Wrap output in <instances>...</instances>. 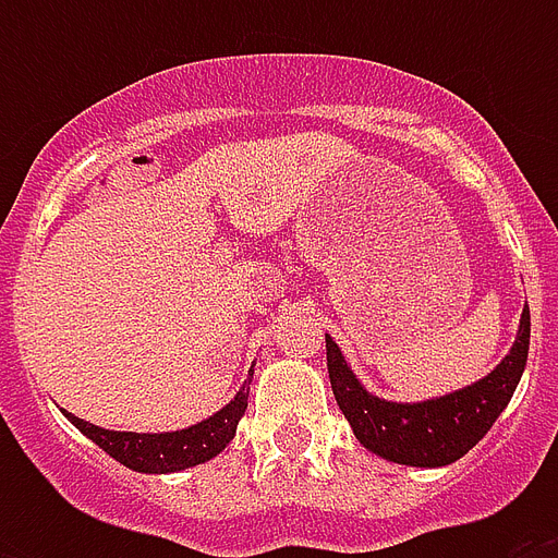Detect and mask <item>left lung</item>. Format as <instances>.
Masks as SVG:
<instances>
[{"label":"left lung","instance_id":"1","mask_svg":"<svg viewBox=\"0 0 558 558\" xmlns=\"http://www.w3.org/2000/svg\"><path fill=\"white\" fill-rule=\"evenodd\" d=\"M324 339L332 393L356 440L390 463L437 469L460 460L477 440H484L519 388L530 350V306L521 313L519 336L501 365L466 388L423 402H390L371 393L350 371L339 344L330 336Z\"/></svg>","mask_w":558,"mask_h":558}]
</instances>
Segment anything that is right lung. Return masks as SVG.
I'll list each match as a JSON object with an SVG mask.
<instances>
[{
	"label": "right lung",
	"mask_w": 558,
	"mask_h": 558,
	"mask_svg": "<svg viewBox=\"0 0 558 558\" xmlns=\"http://www.w3.org/2000/svg\"><path fill=\"white\" fill-rule=\"evenodd\" d=\"M252 373L226 408H219L217 414L208 416V420L179 428V432H109V428H100V425H92L81 416L69 414V411H63V414L72 420L74 428H81L95 446H100L109 458H116L126 469L144 472V475H168V472H182V469L199 466L205 460L217 458L219 451L234 440L236 423L243 420L245 408H248Z\"/></svg>",
	"instance_id": "1"
}]
</instances>
